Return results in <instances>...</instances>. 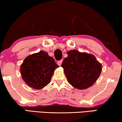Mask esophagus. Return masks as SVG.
<instances>
[{"mask_svg": "<svg viewBox=\"0 0 122 122\" xmlns=\"http://www.w3.org/2000/svg\"><path fill=\"white\" fill-rule=\"evenodd\" d=\"M62 60H60V61H57V64L58 65H61L62 64Z\"/></svg>", "mask_w": 122, "mask_h": 122, "instance_id": "34e87169", "label": "esophagus"}]
</instances>
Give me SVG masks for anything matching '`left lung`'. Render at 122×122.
<instances>
[{
	"mask_svg": "<svg viewBox=\"0 0 122 122\" xmlns=\"http://www.w3.org/2000/svg\"><path fill=\"white\" fill-rule=\"evenodd\" d=\"M61 66L68 82L74 87L84 89L92 86L101 74L102 66L93 55L76 50L67 52Z\"/></svg>",
	"mask_w": 122,
	"mask_h": 122,
	"instance_id": "left-lung-1",
	"label": "left lung"
}]
</instances>
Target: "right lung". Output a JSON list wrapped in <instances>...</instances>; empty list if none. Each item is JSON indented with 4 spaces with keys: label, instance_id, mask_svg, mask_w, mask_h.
<instances>
[{
    "label": "right lung",
    "instance_id": "1",
    "mask_svg": "<svg viewBox=\"0 0 122 122\" xmlns=\"http://www.w3.org/2000/svg\"><path fill=\"white\" fill-rule=\"evenodd\" d=\"M58 66L46 52L40 51L27 57L20 67L23 80L29 87L40 89L50 83Z\"/></svg>",
    "mask_w": 122,
    "mask_h": 122
}]
</instances>
